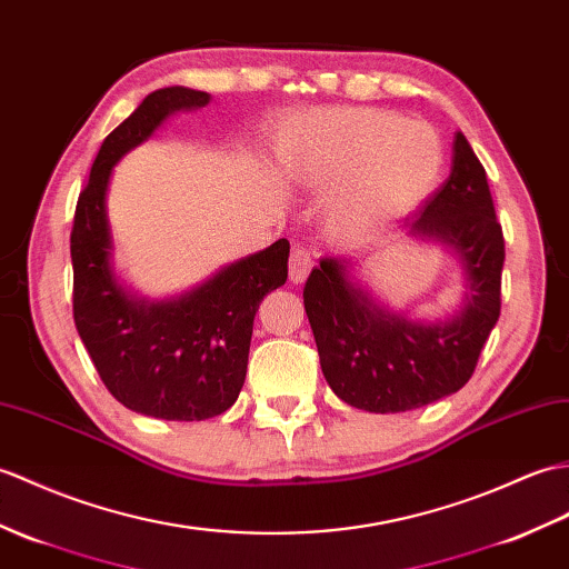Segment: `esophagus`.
Wrapping results in <instances>:
<instances>
[{
  "mask_svg": "<svg viewBox=\"0 0 569 569\" xmlns=\"http://www.w3.org/2000/svg\"><path fill=\"white\" fill-rule=\"evenodd\" d=\"M310 269H312V254L308 252L306 247H296L293 252H290V259H288L290 281H293V283H302V281L308 279Z\"/></svg>",
  "mask_w": 569,
  "mask_h": 569,
  "instance_id": "esophagus-1",
  "label": "esophagus"
}]
</instances>
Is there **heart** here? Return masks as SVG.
<instances>
[{"label": "heart", "mask_w": 569, "mask_h": 569, "mask_svg": "<svg viewBox=\"0 0 569 569\" xmlns=\"http://www.w3.org/2000/svg\"><path fill=\"white\" fill-rule=\"evenodd\" d=\"M276 152L315 191L350 181L327 216V230L339 242L412 213L446 164L443 140L431 126L380 109L302 113L281 130Z\"/></svg>", "instance_id": "heart-1"}]
</instances>
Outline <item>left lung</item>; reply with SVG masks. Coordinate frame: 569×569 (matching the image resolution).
Returning <instances> with one entry per match:
<instances>
[{
	"label": "left lung",
	"instance_id": "1",
	"mask_svg": "<svg viewBox=\"0 0 569 569\" xmlns=\"http://www.w3.org/2000/svg\"><path fill=\"white\" fill-rule=\"evenodd\" d=\"M402 230L441 242L460 263L463 302L446 320L415 322L378 306L356 281L359 261L351 257L320 259L302 288L329 388L339 400L376 415L407 412L458 392L499 320L505 234L485 167L460 130L451 174Z\"/></svg>",
	"mask_w": 569,
	"mask_h": 569
}]
</instances>
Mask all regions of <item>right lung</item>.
<instances>
[{
	"label": "right lung",
	"mask_w": 569,
	"mask_h": 569,
	"mask_svg": "<svg viewBox=\"0 0 569 569\" xmlns=\"http://www.w3.org/2000/svg\"><path fill=\"white\" fill-rule=\"evenodd\" d=\"M208 101L206 91L187 87L144 97L101 142L70 237L74 325L103 386L133 412L171 421H201L234 405L244 386L259 302L288 279V240L167 300L138 298L116 279L106 213L113 167L171 113L201 109Z\"/></svg>",
	"instance_id": "right-lung-1"
}]
</instances>
